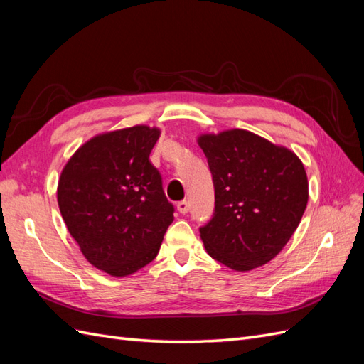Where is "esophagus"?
<instances>
[{
    "label": "esophagus",
    "instance_id": "34e87169",
    "mask_svg": "<svg viewBox=\"0 0 364 364\" xmlns=\"http://www.w3.org/2000/svg\"><path fill=\"white\" fill-rule=\"evenodd\" d=\"M176 206H178V211H179L181 214H186V213L190 211V205H188V202H186V200L178 202V205H176Z\"/></svg>",
    "mask_w": 364,
    "mask_h": 364
}]
</instances>
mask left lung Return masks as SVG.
Returning a JSON list of instances; mask_svg holds the SVG:
<instances>
[{"mask_svg": "<svg viewBox=\"0 0 364 364\" xmlns=\"http://www.w3.org/2000/svg\"><path fill=\"white\" fill-rule=\"evenodd\" d=\"M214 183V214L200 226L209 257L246 272L287 245L308 202L304 164L293 151L243 129L199 138Z\"/></svg>", "mask_w": 364, "mask_h": 364, "instance_id": "obj_1", "label": "left lung"}]
</instances>
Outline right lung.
<instances>
[{"mask_svg": "<svg viewBox=\"0 0 364 364\" xmlns=\"http://www.w3.org/2000/svg\"><path fill=\"white\" fill-rule=\"evenodd\" d=\"M161 132L135 126L94 136L62 170L63 222L94 267L127 277L156 258L174 206L150 162Z\"/></svg>", "mask_w": 364, "mask_h": 364, "instance_id": "right-lung-1", "label": "right lung"}]
</instances>
